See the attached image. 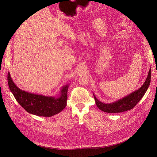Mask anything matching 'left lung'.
<instances>
[{"label": "left lung", "mask_w": 157, "mask_h": 157, "mask_svg": "<svg viewBox=\"0 0 157 157\" xmlns=\"http://www.w3.org/2000/svg\"><path fill=\"white\" fill-rule=\"evenodd\" d=\"M151 69L149 70L147 78L141 87L136 90V91L130 93L129 95L126 97L120 98V100L114 101L109 104H105L104 102L98 101L95 95L94 97L95 101V103L98 108H99L101 111L109 113H121L125 112L128 110H130L140 101L150 86L151 81Z\"/></svg>", "instance_id": "8db88e82"}]
</instances>
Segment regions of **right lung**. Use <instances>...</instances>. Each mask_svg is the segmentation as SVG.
Returning <instances> with one entry per match:
<instances>
[{
  "mask_svg": "<svg viewBox=\"0 0 157 157\" xmlns=\"http://www.w3.org/2000/svg\"><path fill=\"white\" fill-rule=\"evenodd\" d=\"M7 81L16 101L25 110L32 114L50 117L60 113L67 105L69 85L62 87L59 96H44L29 93L18 88L12 80L10 72H8Z\"/></svg>",
  "mask_w": 157,
  "mask_h": 157,
  "instance_id": "obj_1",
  "label": "right lung"
}]
</instances>
